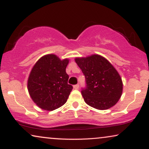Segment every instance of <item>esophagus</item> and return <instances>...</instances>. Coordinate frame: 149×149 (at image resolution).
I'll return each instance as SVG.
<instances>
[{
	"label": "esophagus",
	"mask_w": 149,
	"mask_h": 149,
	"mask_svg": "<svg viewBox=\"0 0 149 149\" xmlns=\"http://www.w3.org/2000/svg\"><path fill=\"white\" fill-rule=\"evenodd\" d=\"M73 87H74V89H78L79 88V84L74 85V86H73Z\"/></svg>",
	"instance_id": "esophagus-1"
}]
</instances>
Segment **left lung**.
Returning a JSON list of instances; mask_svg holds the SVG:
<instances>
[{
    "label": "left lung",
    "instance_id": "8db88e82",
    "mask_svg": "<svg viewBox=\"0 0 149 149\" xmlns=\"http://www.w3.org/2000/svg\"><path fill=\"white\" fill-rule=\"evenodd\" d=\"M74 60L85 77L86 88L81 91L85 103L98 110L115 105L123 92V82L115 67L97 54Z\"/></svg>",
    "mask_w": 149,
    "mask_h": 149
}]
</instances>
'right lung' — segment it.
I'll use <instances>...</instances> for the list:
<instances>
[{"instance_id": "right-lung-1", "label": "right lung", "mask_w": 149, "mask_h": 149, "mask_svg": "<svg viewBox=\"0 0 149 149\" xmlns=\"http://www.w3.org/2000/svg\"><path fill=\"white\" fill-rule=\"evenodd\" d=\"M68 59L61 60L56 55L41 57L32 67L28 79V90L41 109L54 111L66 102L72 89L66 72Z\"/></svg>"}]
</instances>
